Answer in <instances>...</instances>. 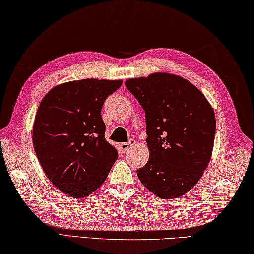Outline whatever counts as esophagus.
Returning a JSON list of instances; mask_svg holds the SVG:
<instances>
[{
  "label": "esophagus",
  "mask_w": 254,
  "mask_h": 254,
  "mask_svg": "<svg viewBox=\"0 0 254 254\" xmlns=\"http://www.w3.org/2000/svg\"><path fill=\"white\" fill-rule=\"evenodd\" d=\"M134 144V141H129V142H123L120 144V148L123 152H126L129 148H131Z\"/></svg>",
  "instance_id": "34e87169"
}]
</instances>
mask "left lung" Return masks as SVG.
Listing matches in <instances>:
<instances>
[{
	"mask_svg": "<svg viewBox=\"0 0 254 254\" xmlns=\"http://www.w3.org/2000/svg\"><path fill=\"white\" fill-rule=\"evenodd\" d=\"M146 113L149 160L137 170L143 186L162 199L192 190L213 153L216 117L210 103L184 77L167 72L125 82Z\"/></svg>",
	"mask_w": 254,
	"mask_h": 254,
	"instance_id": "obj_1",
	"label": "left lung"
}]
</instances>
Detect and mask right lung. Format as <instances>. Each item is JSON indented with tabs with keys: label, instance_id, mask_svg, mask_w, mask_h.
<instances>
[{
	"label": "right lung",
	"instance_id": "1",
	"mask_svg": "<svg viewBox=\"0 0 254 254\" xmlns=\"http://www.w3.org/2000/svg\"><path fill=\"white\" fill-rule=\"evenodd\" d=\"M122 80L83 79L53 87L38 106L33 144L49 181L62 193L83 198L105 182L118 158L106 141L101 111Z\"/></svg>",
	"mask_w": 254,
	"mask_h": 254
}]
</instances>
